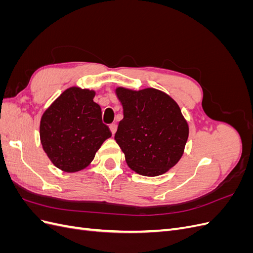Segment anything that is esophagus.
Wrapping results in <instances>:
<instances>
[{"mask_svg": "<svg viewBox=\"0 0 253 253\" xmlns=\"http://www.w3.org/2000/svg\"><path fill=\"white\" fill-rule=\"evenodd\" d=\"M109 127H110V129H111V132H112V134L114 135L115 133H116V131H117V126L115 125V124H111L110 126H109Z\"/></svg>", "mask_w": 253, "mask_h": 253, "instance_id": "esophagus-1", "label": "esophagus"}]
</instances>
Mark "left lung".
I'll return each mask as SVG.
<instances>
[{"instance_id": "obj_1", "label": "left lung", "mask_w": 253, "mask_h": 253, "mask_svg": "<svg viewBox=\"0 0 253 253\" xmlns=\"http://www.w3.org/2000/svg\"><path fill=\"white\" fill-rule=\"evenodd\" d=\"M116 95L124 108V119L115 140L127 166L144 176L166 173L181 158L189 136L188 122L178 104L152 87H117Z\"/></svg>"}]
</instances>
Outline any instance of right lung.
Masks as SVG:
<instances>
[{
	"label": "right lung",
	"instance_id": "add662e5",
	"mask_svg": "<svg viewBox=\"0 0 253 253\" xmlns=\"http://www.w3.org/2000/svg\"><path fill=\"white\" fill-rule=\"evenodd\" d=\"M95 91L65 89L42 115L40 139L50 162L64 172H78L94 159L101 144L112 136L101 119Z\"/></svg>",
	"mask_w": 253,
	"mask_h": 253
}]
</instances>
